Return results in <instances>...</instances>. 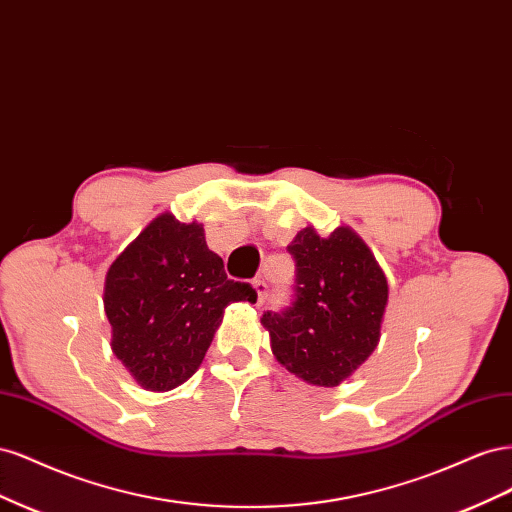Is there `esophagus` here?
Returning <instances> with one entry per match:
<instances>
[{
    "label": "esophagus",
    "instance_id": "1",
    "mask_svg": "<svg viewBox=\"0 0 512 512\" xmlns=\"http://www.w3.org/2000/svg\"><path fill=\"white\" fill-rule=\"evenodd\" d=\"M252 284L256 288V294H258V305H262V303H265V299L269 297V284L265 280H254Z\"/></svg>",
    "mask_w": 512,
    "mask_h": 512
}]
</instances>
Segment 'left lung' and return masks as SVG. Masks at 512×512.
<instances>
[{
	"instance_id": "obj_1",
	"label": "left lung",
	"mask_w": 512,
	"mask_h": 512,
	"mask_svg": "<svg viewBox=\"0 0 512 512\" xmlns=\"http://www.w3.org/2000/svg\"><path fill=\"white\" fill-rule=\"evenodd\" d=\"M292 301L262 314L271 348L290 374L337 386L367 361L380 339L389 286L369 247L346 226L327 239L312 226L288 245Z\"/></svg>"
}]
</instances>
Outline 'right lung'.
<instances>
[{
    "label": "right lung",
    "mask_w": 512,
    "mask_h": 512,
    "mask_svg": "<svg viewBox=\"0 0 512 512\" xmlns=\"http://www.w3.org/2000/svg\"><path fill=\"white\" fill-rule=\"evenodd\" d=\"M256 301V290L228 280L200 224L162 213L106 273L104 312L113 352L149 391H170L205 359L224 309Z\"/></svg>",
    "instance_id": "obj_1"
}]
</instances>
